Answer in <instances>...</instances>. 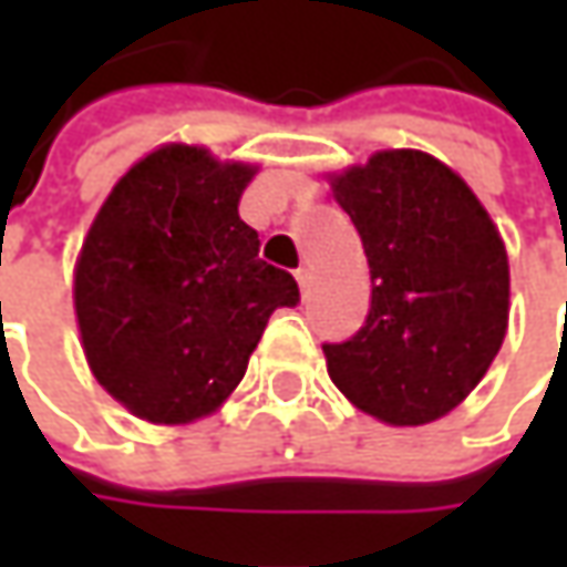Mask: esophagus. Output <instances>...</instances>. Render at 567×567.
<instances>
[{"mask_svg": "<svg viewBox=\"0 0 567 567\" xmlns=\"http://www.w3.org/2000/svg\"><path fill=\"white\" fill-rule=\"evenodd\" d=\"M296 284H299V290L306 296L309 293V287H312V274L306 271V268H299V271H296Z\"/></svg>", "mask_w": 567, "mask_h": 567, "instance_id": "34e87169", "label": "esophagus"}]
</instances>
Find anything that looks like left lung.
Returning <instances> with one entry per match:
<instances>
[{"label":"left lung","instance_id":"1","mask_svg":"<svg viewBox=\"0 0 567 567\" xmlns=\"http://www.w3.org/2000/svg\"><path fill=\"white\" fill-rule=\"evenodd\" d=\"M331 186L369 258L372 306L353 338L321 343L328 375L381 423H432L505 340V243L467 183L423 151H381Z\"/></svg>","mask_w":567,"mask_h":567}]
</instances>
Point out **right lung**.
Listing matches in <instances>:
<instances>
[{
    "mask_svg": "<svg viewBox=\"0 0 567 567\" xmlns=\"http://www.w3.org/2000/svg\"><path fill=\"white\" fill-rule=\"evenodd\" d=\"M251 166L166 144L100 207L75 271V312L97 381L135 416L188 423L227 401L293 274L258 258L239 220Z\"/></svg>",
    "mask_w": 567,
    "mask_h": 567,
    "instance_id": "obj_1",
    "label": "right lung"
}]
</instances>
